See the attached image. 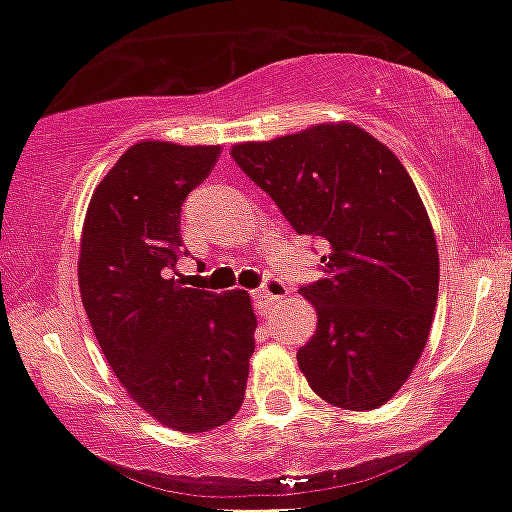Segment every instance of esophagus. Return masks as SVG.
<instances>
[{"instance_id": "34e87169", "label": "esophagus", "mask_w": 512, "mask_h": 512, "mask_svg": "<svg viewBox=\"0 0 512 512\" xmlns=\"http://www.w3.org/2000/svg\"><path fill=\"white\" fill-rule=\"evenodd\" d=\"M285 294H287L285 282H280V280H267L265 285H262L260 289H255V292H252V299H255L257 312H260V314H270L272 309H275L277 304H280L282 299H285Z\"/></svg>"}]
</instances>
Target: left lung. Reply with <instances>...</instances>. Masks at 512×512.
<instances>
[{
	"label": "left lung",
	"instance_id": "1",
	"mask_svg": "<svg viewBox=\"0 0 512 512\" xmlns=\"http://www.w3.org/2000/svg\"><path fill=\"white\" fill-rule=\"evenodd\" d=\"M232 158L299 235L329 245L302 297L317 332L297 352L314 394L349 411L384 406L426 349L438 302V247L401 160L354 123L232 146Z\"/></svg>",
	"mask_w": 512,
	"mask_h": 512
}]
</instances>
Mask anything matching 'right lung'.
<instances>
[{
    "label": "right lung",
    "mask_w": 512,
    "mask_h": 512,
    "mask_svg": "<svg viewBox=\"0 0 512 512\" xmlns=\"http://www.w3.org/2000/svg\"><path fill=\"white\" fill-rule=\"evenodd\" d=\"M220 146L133 143L96 185L79 247V292L126 394L163 426H225L245 399L257 319L250 294L185 287L180 205Z\"/></svg>",
    "instance_id": "add662e5"
}]
</instances>
